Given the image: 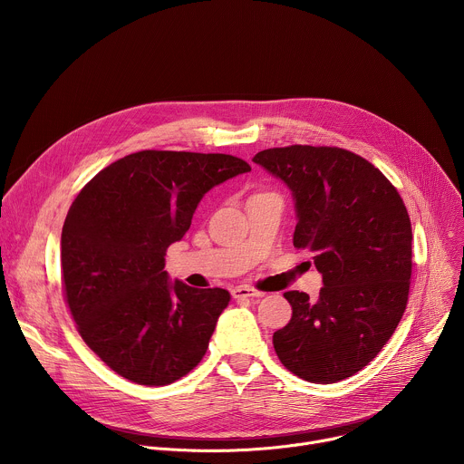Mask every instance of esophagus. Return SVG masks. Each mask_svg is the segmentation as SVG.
Masks as SVG:
<instances>
[{"label": "esophagus", "instance_id": "obj_1", "mask_svg": "<svg viewBox=\"0 0 464 464\" xmlns=\"http://www.w3.org/2000/svg\"><path fill=\"white\" fill-rule=\"evenodd\" d=\"M231 295H233L235 299H247V297H262L264 294H262V292H256V290L251 288V286H235V288L231 290Z\"/></svg>", "mask_w": 464, "mask_h": 464}]
</instances>
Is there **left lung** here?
<instances>
[{"label":"left lung","mask_w":464,"mask_h":464,"mask_svg":"<svg viewBox=\"0 0 464 464\" xmlns=\"http://www.w3.org/2000/svg\"><path fill=\"white\" fill-rule=\"evenodd\" d=\"M295 208L294 246L314 251L319 297L286 292L292 319L274 334L281 363L312 383L362 371L392 336L411 279V222L401 194L367 160L336 147L255 154Z\"/></svg>","instance_id":"obj_1"}]
</instances>
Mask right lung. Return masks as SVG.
Here are the masks:
<instances>
[{
	"mask_svg": "<svg viewBox=\"0 0 464 464\" xmlns=\"http://www.w3.org/2000/svg\"><path fill=\"white\" fill-rule=\"evenodd\" d=\"M249 170L229 154L143 150L75 198L60 238L63 292L82 340L117 374L167 385L204 358L229 292L170 281L165 255L206 192Z\"/></svg>",
	"mask_w": 464,
	"mask_h": 464,
	"instance_id": "right-lung-1",
	"label": "right lung"
}]
</instances>
